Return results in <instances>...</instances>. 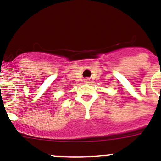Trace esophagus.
<instances>
[{"label": "esophagus", "mask_w": 161, "mask_h": 161, "mask_svg": "<svg viewBox=\"0 0 161 161\" xmlns=\"http://www.w3.org/2000/svg\"><path fill=\"white\" fill-rule=\"evenodd\" d=\"M89 80H90V79H88V78H86L85 82H86V83H89Z\"/></svg>", "instance_id": "34e87169"}]
</instances>
